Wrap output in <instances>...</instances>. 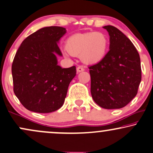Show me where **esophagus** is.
I'll return each instance as SVG.
<instances>
[{"mask_svg": "<svg viewBox=\"0 0 153 153\" xmlns=\"http://www.w3.org/2000/svg\"><path fill=\"white\" fill-rule=\"evenodd\" d=\"M85 69L83 68V67L82 66H78L77 68V72L78 73H80V72H82V71H84Z\"/></svg>", "mask_w": 153, "mask_h": 153, "instance_id": "obj_1", "label": "esophagus"}]
</instances>
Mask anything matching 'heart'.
Wrapping results in <instances>:
<instances>
[{
  "label": "heart",
  "mask_w": 153,
  "mask_h": 153,
  "mask_svg": "<svg viewBox=\"0 0 153 153\" xmlns=\"http://www.w3.org/2000/svg\"><path fill=\"white\" fill-rule=\"evenodd\" d=\"M109 44L108 37L104 34L90 32L69 36L65 42V49L71 55L80 56L85 64L93 65L100 63L106 57Z\"/></svg>",
  "instance_id": "obj_1"
}]
</instances>
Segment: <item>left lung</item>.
<instances>
[{
    "mask_svg": "<svg viewBox=\"0 0 153 153\" xmlns=\"http://www.w3.org/2000/svg\"><path fill=\"white\" fill-rule=\"evenodd\" d=\"M109 35V51L103 61L89 67L91 94L104 109H121L138 93L140 59L131 40L111 25L103 27Z\"/></svg>",
    "mask_w": 153,
    "mask_h": 153,
    "instance_id": "1",
    "label": "left lung"
}]
</instances>
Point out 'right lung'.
<instances>
[{"instance_id": "obj_1", "label": "right lung", "mask_w": 153, "mask_h": 153, "mask_svg": "<svg viewBox=\"0 0 153 153\" xmlns=\"http://www.w3.org/2000/svg\"><path fill=\"white\" fill-rule=\"evenodd\" d=\"M66 33L61 27H46L22 42L12 65L14 93L27 109L50 113L64 103L76 68H62L56 56H62L58 43Z\"/></svg>"}]
</instances>
